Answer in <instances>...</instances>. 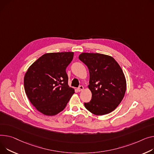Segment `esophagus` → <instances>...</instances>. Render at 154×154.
I'll use <instances>...</instances> for the list:
<instances>
[{
	"mask_svg": "<svg viewBox=\"0 0 154 154\" xmlns=\"http://www.w3.org/2000/svg\"><path fill=\"white\" fill-rule=\"evenodd\" d=\"M84 90V87L82 86V85H80V86H79V87L77 88V91H82Z\"/></svg>",
	"mask_w": 154,
	"mask_h": 154,
	"instance_id": "34e87169",
	"label": "esophagus"
}]
</instances>
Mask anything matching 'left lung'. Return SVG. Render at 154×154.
Wrapping results in <instances>:
<instances>
[{
  "label": "left lung",
  "mask_w": 154,
  "mask_h": 154,
  "mask_svg": "<svg viewBox=\"0 0 154 154\" xmlns=\"http://www.w3.org/2000/svg\"><path fill=\"white\" fill-rule=\"evenodd\" d=\"M79 59L88 67V88L91 99L85 107L95 115H104L115 110L123 99L126 81L122 69L111 56L100 53H83Z\"/></svg>",
  "instance_id": "obj_1"
}]
</instances>
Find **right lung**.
I'll return each mask as SVG.
<instances>
[{"instance_id":"add662e5","label":"right lung","mask_w":154,"mask_h":154,"mask_svg":"<svg viewBox=\"0 0 154 154\" xmlns=\"http://www.w3.org/2000/svg\"><path fill=\"white\" fill-rule=\"evenodd\" d=\"M73 57V52L46 53L26 71L24 77L26 95L45 115L54 116L62 111L75 93L68 85L66 71Z\"/></svg>"}]
</instances>
